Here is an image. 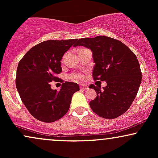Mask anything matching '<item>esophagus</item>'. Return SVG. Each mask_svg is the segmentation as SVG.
<instances>
[{"label":"esophagus","mask_w":158,"mask_h":158,"mask_svg":"<svg viewBox=\"0 0 158 158\" xmlns=\"http://www.w3.org/2000/svg\"><path fill=\"white\" fill-rule=\"evenodd\" d=\"M80 89L81 90H86L88 89V86L85 85H80Z\"/></svg>","instance_id":"34e87169"}]
</instances>
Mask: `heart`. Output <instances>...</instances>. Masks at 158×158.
Returning a JSON list of instances; mask_svg holds the SVG:
<instances>
[{"instance_id":"heart-1","label":"heart","mask_w":158,"mask_h":158,"mask_svg":"<svg viewBox=\"0 0 158 158\" xmlns=\"http://www.w3.org/2000/svg\"><path fill=\"white\" fill-rule=\"evenodd\" d=\"M70 77H71V79H74V80H77V81L82 80V79H84V76H83L82 74L77 73H73L71 76H70Z\"/></svg>"}]
</instances>
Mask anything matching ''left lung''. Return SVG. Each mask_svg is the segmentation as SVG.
I'll use <instances>...</instances> for the list:
<instances>
[{
    "instance_id": "obj_1",
    "label": "left lung",
    "mask_w": 158,
    "mask_h": 158,
    "mask_svg": "<svg viewBox=\"0 0 158 158\" xmlns=\"http://www.w3.org/2000/svg\"><path fill=\"white\" fill-rule=\"evenodd\" d=\"M75 47L90 49L95 63L94 80L106 81L107 86L96 87L97 97L90 106L95 114L106 119H114L124 114L135 100L142 79L137 56L120 41L107 36L77 39Z\"/></svg>"
}]
</instances>
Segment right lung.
Returning a JSON list of instances; mask_svg holds the SVG:
<instances>
[{"mask_svg":"<svg viewBox=\"0 0 158 158\" xmlns=\"http://www.w3.org/2000/svg\"><path fill=\"white\" fill-rule=\"evenodd\" d=\"M77 39L48 40L36 44L23 56L18 65L15 84L24 106L38 120L52 123L64 117L70 108L79 85L61 84L59 91L50 88L51 81H60L61 60ZM75 47V45H73Z\"/></svg>","mask_w":158,"mask_h":158,"instance_id":"1","label":"right lung"}]
</instances>
